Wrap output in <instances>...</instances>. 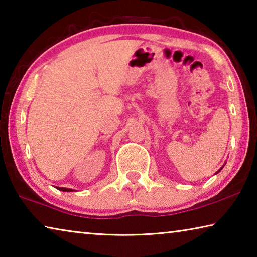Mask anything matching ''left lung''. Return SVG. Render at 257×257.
I'll return each instance as SVG.
<instances>
[{"mask_svg":"<svg viewBox=\"0 0 257 257\" xmlns=\"http://www.w3.org/2000/svg\"><path fill=\"white\" fill-rule=\"evenodd\" d=\"M224 165H225V163H224V164H223V165H222V168H223V167H224ZM222 168H220V169H219V170H217V171H216V172H215V175H216V173H219V172H220V171H221V170H222Z\"/></svg>","mask_w":257,"mask_h":257,"instance_id":"obj_1","label":"left lung"}]
</instances>
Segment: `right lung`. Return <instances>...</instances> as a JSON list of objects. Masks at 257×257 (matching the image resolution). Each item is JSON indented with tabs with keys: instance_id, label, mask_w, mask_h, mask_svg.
Instances as JSON below:
<instances>
[{
	"instance_id": "add662e5",
	"label": "right lung",
	"mask_w": 257,
	"mask_h": 257,
	"mask_svg": "<svg viewBox=\"0 0 257 257\" xmlns=\"http://www.w3.org/2000/svg\"><path fill=\"white\" fill-rule=\"evenodd\" d=\"M56 188H58L61 191H75V190L70 189V188H64V187H56Z\"/></svg>"
}]
</instances>
